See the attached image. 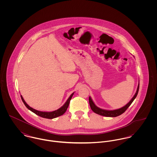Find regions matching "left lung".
Wrapping results in <instances>:
<instances>
[{"label":"left lung","instance_id":"1","mask_svg":"<svg viewBox=\"0 0 157 157\" xmlns=\"http://www.w3.org/2000/svg\"><path fill=\"white\" fill-rule=\"evenodd\" d=\"M139 86H140V82L138 83V87H137V90L136 91V93L135 94L134 97H132V98L130 100V101L126 104L124 106L118 109H115V110H105V109H101L98 107H97L94 103V101H92V98H90V97H89V102H90V105L91 109L92 110V111L98 115H102V116H105V117H115L117 116L120 115L121 114H122L123 113L126 111V110L129 107V106L132 104V103L133 102V101L134 100L135 98H136L138 92V90H139Z\"/></svg>","mask_w":157,"mask_h":157}]
</instances>
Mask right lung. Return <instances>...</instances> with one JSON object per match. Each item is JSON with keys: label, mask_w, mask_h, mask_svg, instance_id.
Segmentation results:
<instances>
[{"label": "right lung", "mask_w": 157, "mask_h": 157, "mask_svg": "<svg viewBox=\"0 0 157 157\" xmlns=\"http://www.w3.org/2000/svg\"><path fill=\"white\" fill-rule=\"evenodd\" d=\"M74 92H73V93L70 95V97L68 98L67 101L65 102V103L61 108H60L58 109L57 110H56V111H52V112H43V111H40L36 110V109H33V108L30 107V106L25 102V101L24 100V99H23V97L22 95H21V98H22V101L23 102L24 105H25V106H26L29 110H30L31 111L34 112V113H36V115L40 116V117H41L45 118H48V119H52V118H56V117H59V116H60V115H62L65 112L67 111V108H68V106H69V102H70V100H71L72 97L73 95H74Z\"/></svg>", "instance_id": "obj_1"}]
</instances>
